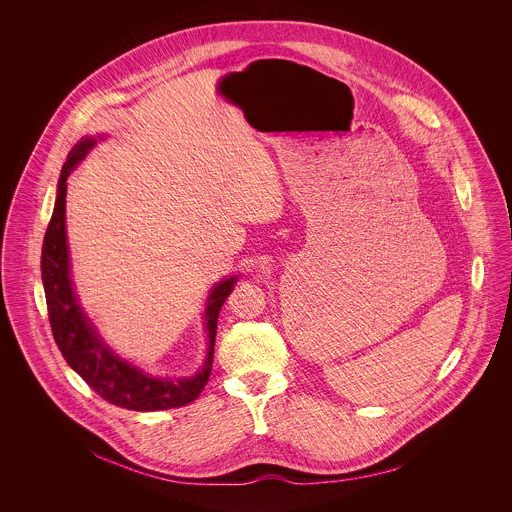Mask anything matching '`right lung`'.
Here are the masks:
<instances>
[{
  "mask_svg": "<svg viewBox=\"0 0 512 512\" xmlns=\"http://www.w3.org/2000/svg\"><path fill=\"white\" fill-rule=\"evenodd\" d=\"M94 144H96V138H82L71 149L59 177L55 211L43 240L41 278H43L47 311H49L55 343L63 353L65 361L82 376V380L98 396H102L114 406L136 410V412H155V410L185 406L203 392L209 380V374L213 368L220 307L232 292L238 278L232 276L222 280L209 293L207 315H205L209 353H207L205 365L195 376L179 378V380L157 378L147 374L142 368L120 359L110 347H106L78 305L73 282H71V262H69L67 226H65L67 179Z\"/></svg>",
  "mask_w": 512,
  "mask_h": 512,
  "instance_id": "add662e5",
  "label": "right lung"
}]
</instances>
